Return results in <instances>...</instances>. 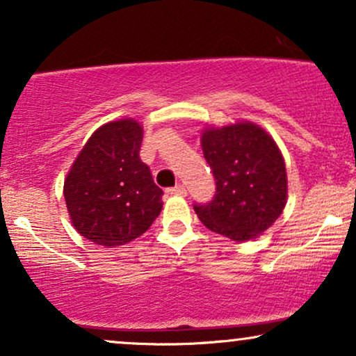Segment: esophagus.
Instances as JSON below:
<instances>
[{
    "instance_id": "34e87169",
    "label": "esophagus",
    "mask_w": 356,
    "mask_h": 356,
    "mask_svg": "<svg viewBox=\"0 0 356 356\" xmlns=\"http://www.w3.org/2000/svg\"><path fill=\"white\" fill-rule=\"evenodd\" d=\"M167 193L168 194H177V196H186V188H184L183 184H177V186L168 188Z\"/></svg>"
}]
</instances>
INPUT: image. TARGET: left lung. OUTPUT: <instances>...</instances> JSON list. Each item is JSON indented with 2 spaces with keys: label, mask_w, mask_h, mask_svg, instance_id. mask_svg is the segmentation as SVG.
<instances>
[{
  "label": "left lung",
  "mask_w": 356,
  "mask_h": 356,
  "mask_svg": "<svg viewBox=\"0 0 356 356\" xmlns=\"http://www.w3.org/2000/svg\"><path fill=\"white\" fill-rule=\"evenodd\" d=\"M201 145L216 194L212 201L194 204L199 220L235 241L261 235L286 202L285 162L274 139L259 126L236 123L206 129Z\"/></svg>",
  "instance_id": "1"
}]
</instances>
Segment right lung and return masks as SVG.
Segmentation results:
<instances>
[{"mask_svg": "<svg viewBox=\"0 0 356 356\" xmlns=\"http://www.w3.org/2000/svg\"><path fill=\"white\" fill-rule=\"evenodd\" d=\"M143 128L134 120L95 131L65 179V199L77 232L115 248L149 230L162 211L163 191L139 157Z\"/></svg>", "mask_w": 356, "mask_h": 356, "instance_id": "add662e5", "label": "right lung"}]
</instances>
